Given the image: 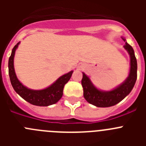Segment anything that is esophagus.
<instances>
[{
	"label": "esophagus",
	"instance_id": "1",
	"mask_svg": "<svg viewBox=\"0 0 146 146\" xmlns=\"http://www.w3.org/2000/svg\"><path fill=\"white\" fill-rule=\"evenodd\" d=\"M78 67L80 69H83L85 68V65L83 64H78Z\"/></svg>",
	"mask_w": 146,
	"mask_h": 146
}]
</instances>
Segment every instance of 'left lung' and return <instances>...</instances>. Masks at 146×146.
<instances>
[{
	"label": "left lung",
	"mask_w": 146,
	"mask_h": 146,
	"mask_svg": "<svg viewBox=\"0 0 146 146\" xmlns=\"http://www.w3.org/2000/svg\"><path fill=\"white\" fill-rule=\"evenodd\" d=\"M126 42V38L121 37ZM130 56V70L128 77L120 86L112 91H104L96 88L90 78L82 72L81 81L83 88V96L86 101L98 108H108L119 103L126 97L133 88L137 80V59L133 48L127 42L123 46Z\"/></svg>",
	"instance_id": "8db88e82"
}]
</instances>
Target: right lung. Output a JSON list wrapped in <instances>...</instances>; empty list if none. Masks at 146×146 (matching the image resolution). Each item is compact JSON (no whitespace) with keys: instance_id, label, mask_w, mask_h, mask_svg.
<instances>
[{"instance_id":"obj_1","label":"right lung","mask_w":146,"mask_h":146,"mask_svg":"<svg viewBox=\"0 0 146 146\" xmlns=\"http://www.w3.org/2000/svg\"><path fill=\"white\" fill-rule=\"evenodd\" d=\"M20 42L15 45L9 59V74L13 88L25 101L33 105L47 107L55 104L61 99L65 84L70 80L73 71L62 75L51 86L42 90H32L23 86L17 77L14 67V58L15 51Z\"/></svg>"}]
</instances>
